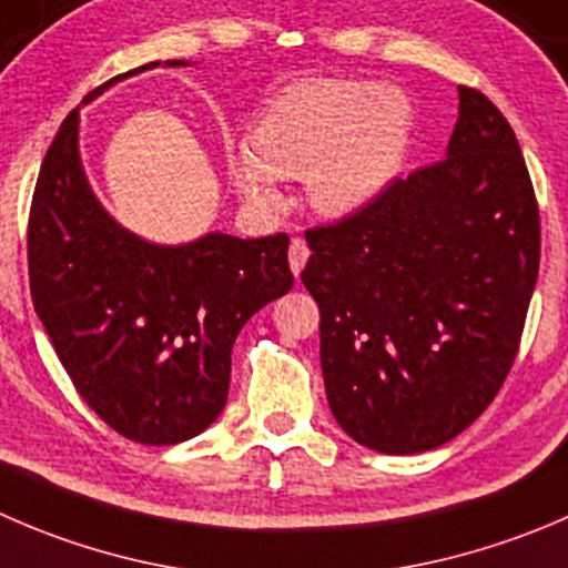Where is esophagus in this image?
<instances>
[{
	"mask_svg": "<svg viewBox=\"0 0 568 568\" xmlns=\"http://www.w3.org/2000/svg\"><path fill=\"white\" fill-rule=\"evenodd\" d=\"M307 257H311V250H307V244L302 239H294L291 241V250H288V263H291V272L300 277V272L305 268Z\"/></svg>",
	"mask_w": 568,
	"mask_h": 568,
	"instance_id": "esophagus-1",
	"label": "esophagus"
}]
</instances>
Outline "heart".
<instances>
[{
	"instance_id": "heart-1",
	"label": "heart",
	"mask_w": 568,
	"mask_h": 568,
	"mask_svg": "<svg viewBox=\"0 0 568 568\" xmlns=\"http://www.w3.org/2000/svg\"><path fill=\"white\" fill-rule=\"evenodd\" d=\"M413 110L394 85L305 80L280 91L257 115L252 150L230 155V178L255 205L277 207L274 178H305L322 216H352L372 205L405 158Z\"/></svg>"
}]
</instances>
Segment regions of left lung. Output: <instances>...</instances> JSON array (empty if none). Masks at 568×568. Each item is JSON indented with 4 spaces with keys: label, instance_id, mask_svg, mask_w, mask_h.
Segmentation results:
<instances>
[{
    "label": "left lung",
    "instance_id": "1",
    "mask_svg": "<svg viewBox=\"0 0 568 568\" xmlns=\"http://www.w3.org/2000/svg\"><path fill=\"white\" fill-rule=\"evenodd\" d=\"M447 158L305 233L335 422L368 449L427 453L464 433L519 352L541 222L516 132L460 85Z\"/></svg>",
    "mask_w": 568,
    "mask_h": 568
}]
</instances>
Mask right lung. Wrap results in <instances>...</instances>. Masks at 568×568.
<instances>
[{
  "label": "right lung",
  "instance_id": "right-lung-1",
  "mask_svg": "<svg viewBox=\"0 0 568 568\" xmlns=\"http://www.w3.org/2000/svg\"><path fill=\"white\" fill-rule=\"evenodd\" d=\"M155 65L113 77L82 104ZM77 135L80 110H71L32 194V305L74 388L104 424L152 447L189 442L227 402L241 327L294 285L291 241L285 233H207L183 246L138 239L93 196Z\"/></svg>",
  "mask_w": 568,
  "mask_h": 568
}]
</instances>
